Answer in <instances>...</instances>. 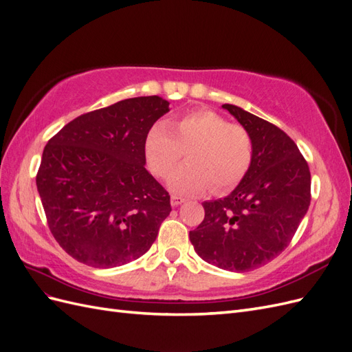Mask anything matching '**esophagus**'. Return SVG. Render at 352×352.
Returning a JSON list of instances; mask_svg holds the SVG:
<instances>
[{
    "instance_id": "esophagus-1",
    "label": "esophagus",
    "mask_w": 352,
    "mask_h": 352,
    "mask_svg": "<svg viewBox=\"0 0 352 352\" xmlns=\"http://www.w3.org/2000/svg\"><path fill=\"white\" fill-rule=\"evenodd\" d=\"M184 202H185V198L177 197V195H172V206L173 207H177L180 204H184Z\"/></svg>"
}]
</instances>
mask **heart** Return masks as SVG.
<instances>
[{
	"instance_id": "heart-1",
	"label": "heart",
	"mask_w": 352,
	"mask_h": 352,
	"mask_svg": "<svg viewBox=\"0 0 352 352\" xmlns=\"http://www.w3.org/2000/svg\"><path fill=\"white\" fill-rule=\"evenodd\" d=\"M145 158L157 177H166L186 153L188 164L168 177L179 195H197L235 188L247 175L254 155L250 132L211 110H194L154 124L145 138Z\"/></svg>"
}]
</instances>
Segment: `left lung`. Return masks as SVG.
<instances>
[{
    "label": "left lung",
    "mask_w": 352,
    "mask_h": 352,
    "mask_svg": "<svg viewBox=\"0 0 352 352\" xmlns=\"http://www.w3.org/2000/svg\"><path fill=\"white\" fill-rule=\"evenodd\" d=\"M252 138L247 175L226 198L202 202L204 220L189 232L199 257L229 272L267 264L291 243L311 199V175L296 144L278 126L223 104Z\"/></svg>",
    "instance_id": "obj_1"
}]
</instances>
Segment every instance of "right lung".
Masks as SVG:
<instances>
[{
    "label": "right lung",
    "mask_w": 352,
    "mask_h": 352,
    "mask_svg": "<svg viewBox=\"0 0 352 352\" xmlns=\"http://www.w3.org/2000/svg\"><path fill=\"white\" fill-rule=\"evenodd\" d=\"M168 111L151 97L85 113L48 141L36 175L48 228L70 257L110 269L140 258L170 214V195L145 168V138Z\"/></svg>",
    "instance_id": "add662e5"
}]
</instances>
